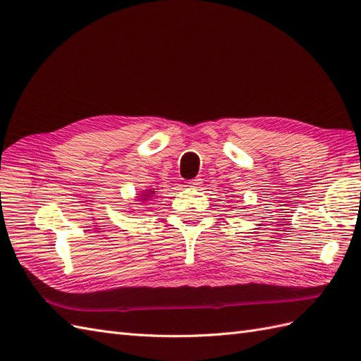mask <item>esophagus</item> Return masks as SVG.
Instances as JSON below:
<instances>
[{
	"instance_id": "1",
	"label": "esophagus",
	"mask_w": 361,
	"mask_h": 361,
	"mask_svg": "<svg viewBox=\"0 0 361 361\" xmlns=\"http://www.w3.org/2000/svg\"><path fill=\"white\" fill-rule=\"evenodd\" d=\"M200 185H202V179L200 178H196V179H192V180L188 182V187L192 188V190L200 188Z\"/></svg>"
}]
</instances>
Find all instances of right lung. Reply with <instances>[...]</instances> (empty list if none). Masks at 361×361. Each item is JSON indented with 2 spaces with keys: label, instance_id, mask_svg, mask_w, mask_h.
<instances>
[{
  "label": "right lung",
  "instance_id": "1",
  "mask_svg": "<svg viewBox=\"0 0 361 361\" xmlns=\"http://www.w3.org/2000/svg\"><path fill=\"white\" fill-rule=\"evenodd\" d=\"M150 195H153V191H148V195H144V199H148L150 197Z\"/></svg>",
  "mask_w": 361,
  "mask_h": 361
}]
</instances>
